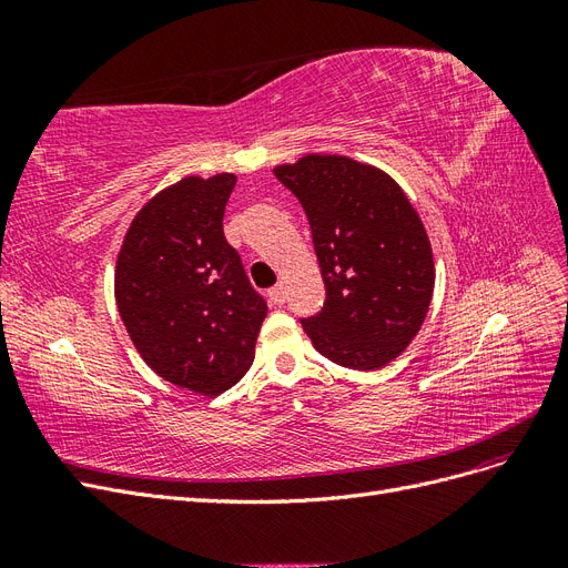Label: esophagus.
Here are the masks:
<instances>
[{"instance_id": "34e87169", "label": "esophagus", "mask_w": 568, "mask_h": 568, "mask_svg": "<svg viewBox=\"0 0 568 568\" xmlns=\"http://www.w3.org/2000/svg\"><path fill=\"white\" fill-rule=\"evenodd\" d=\"M270 301H272V305H284V301H286V288H284L282 284L270 288Z\"/></svg>"}]
</instances>
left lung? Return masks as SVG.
I'll return each mask as SVG.
<instances>
[{"instance_id": "left-lung-1", "label": "left lung", "mask_w": 568, "mask_h": 568, "mask_svg": "<svg viewBox=\"0 0 568 568\" xmlns=\"http://www.w3.org/2000/svg\"><path fill=\"white\" fill-rule=\"evenodd\" d=\"M301 201L326 288L303 320L320 355L348 369H382L417 336L434 296V251L419 213L384 170L338 153L274 168Z\"/></svg>"}]
</instances>
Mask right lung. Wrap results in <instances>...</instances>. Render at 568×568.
I'll use <instances>...</instances> for the list:
<instances>
[{
    "label": "right lung",
    "instance_id": "right-lung-1",
    "mask_svg": "<svg viewBox=\"0 0 568 568\" xmlns=\"http://www.w3.org/2000/svg\"><path fill=\"white\" fill-rule=\"evenodd\" d=\"M236 175H186L151 196L115 261V305L130 341L161 379L220 395L248 372L267 315L222 215Z\"/></svg>",
    "mask_w": 568,
    "mask_h": 568
}]
</instances>
